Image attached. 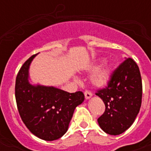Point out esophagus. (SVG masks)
I'll return each instance as SVG.
<instances>
[{
    "instance_id": "34e87169",
    "label": "esophagus",
    "mask_w": 151,
    "mask_h": 151,
    "mask_svg": "<svg viewBox=\"0 0 151 151\" xmlns=\"http://www.w3.org/2000/svg\"><path fill=\"white\" fill-rule=\"evenodd\" d=\"M84 95H85L86 99H89L92 97V93L91 91H86L84 92Z\"/></svg>"
}]
</instances>
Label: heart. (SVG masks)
<instances>
[{
  "label": "heart",
  "instance_id": "obj_1",
  "mask_svg": "<svg viewBox=\"0 0 151 151\" xmlns=\"http://www.w3.org/2000/svg\"><path fill=\"white\" fill-rule=\"evenodd\" d=\"M101 62V61H100ZM100 62L92 64L87 67V71H93L98 68ZM112 78V67L110 65H104L100 66L95 70L91 78V82L92 85L98 88H104L108 86Z\"/></svg>",
  "mask_w": 151,
  "mask_h": 151
}]
</instances>
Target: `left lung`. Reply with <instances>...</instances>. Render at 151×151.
Here are the masks:
<instances>
[{"label": "left lung", "mask_w": 151, "mask_h": 151, "mask_svg": "<svg viewBox=\"0 0 151 151\" xmlns=\"http://www.w3.org/2000/svg\"><path fill=\"white\" fill-rule=\"evenodd\" d=\"M113 73L108 87L96 93L105 104V111L98 119L99 127L110 135H119L129 128L140 111L142 83L138 66L131 58Z\"/></svg>", "instance_id": "8db88e82"}]
</instances>
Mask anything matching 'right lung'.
Returning a JSON list of instances; mask_svg holds the SVG:
<instances>
[{"label":"right lung","mask_w":151,"mask_h":151,"mask_svg":"<svg viewBox=\"0 0 151 151\" xmlns=\"http://www.w3.org/2000/svg\"><path fill=\"white\" fill-rule=\"evenodd\" d=\"M33 55L19 70L15 98L22 120L35 136L45 141L60 138L69 129L75 108L84 101L82 91L69 93L55 86L32 84L30 66Z\"/></svg>","instance_id":"add662e5"}]
</instances>
